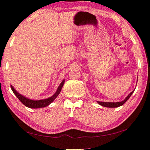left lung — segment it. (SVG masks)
<instances>
[{
    "mask_svg": "<svg viewBox=\"0 0 150 150\" xmlns=\"http://www.w3.org/2000/svg\"><path fill=\"white\" fill-rule=\"evenodd\" d=\"M134 91H132V92H130V93L128 94V96L125 98L124 100H122V101L121 102H100V101H97V102L98 104H100V105H101L102 106H104V107H108V108H117V107H119V106H122L123 104H124L125 102H126L127 100H128L130 97L131 96V95L133 93V92Z\"/></svg>",
    "mask_w": 150,
    "mask_h": 150,
    "instance_id": "left-lung-1",
    "label": "left lung"
}]
</instances>
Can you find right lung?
Wrapping results in <instances>:
<instances>
[{
	"label": "right lung",
	"instance_id": "add662e5",
	"mask_svg": "<svg viewBox=\"0 0 150 150\" xmlns=\"http://www.w3.org/2000/svg\"><path fill=\"white\" fill-rule=\"evenodd\" d=\"M64 83H65V79H63V81L61 82L60 85H59L58 88H57L56 92H55L54 95L52 96L46 98V99L39 100H31V99H29V98H26L25 96H22L20 93H18V92L14 89V87L12 85H11V88L12 91L13 92V93L15 94L16 97H17L18 99L20 100V101L24 105H25L26 107H28L30 108H40L46 107V106H48L49 104H50L55 99H56V98L59 96V94L60 93L61 89H62L63 86L64 85Z\"/></svg>",
	"mask_w": 150,
	"mask_h": 150
}]
</instances>
